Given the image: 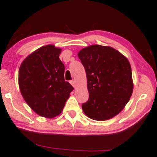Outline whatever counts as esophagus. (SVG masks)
Listing matches in <instances>:
<instances>
[{
  "label": "esophagus",
  "instance_id": "obj_1",
  "mask_svg": "<svg viewBox=\"0 0 157 157\" xmlns=\"http://www.w3.org/2000/svg\"><path fill=\"white\" fill-rule=\"evenodd\" d=\"M71 84H72V86H73L74 88H76V83H75V80L71 81Z\"/></svg>",
  "mask_w": 157,
  "mask_h": 157
}]
</instances>
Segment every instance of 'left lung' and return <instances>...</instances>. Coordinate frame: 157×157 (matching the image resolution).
<instances>
[{
    "label": "left lung",
    "mask_w": 157,
    "mask_h": 157,
    "mask_svg": "<svg viewBox=\"0 0 157 157\" xmlns=\"http://www.w3.org/2000/svg\"><path fill=\"white\" fill-rule=\"evenodd\" d=\"M78 55L87 79L89 100L82 105L84 114L97 121L114 117L133 93L132 72L127 58L113 47L98 44L81 49Z\"/></svg>",
    "instance_id": "obj_1"
}]
</instances>
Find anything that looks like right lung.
Masks as SVG:
<instances>
[{"instance_id": "obj_1", "label": "right lung", "mask_w": 157, "mask_h": 157, "mask_svg": "<svg viewBox=\"0 0 157 157\" xmlns=\"http://www.w3.org/2000/svg\"><path fill=\"white\" fill-rule=\"evenodd\" d=\"M61 49L53 44L40 47L22 62L19 86L24 101L35 113L46 118L61 113L74 88L64 79Z\"/></svg>"}]
</instances>
